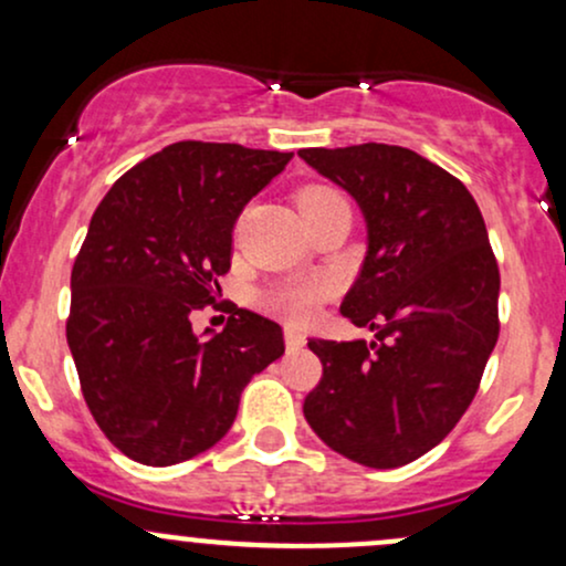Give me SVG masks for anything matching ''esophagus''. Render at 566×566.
<instances>
[{
	"label": "esophagus",
	"mask_w": 566,
	"mask_h": 566,
	"mask_svg": "<svg viewBox=\"0 0 566 566\" xmlns=\"http://www.w3.org/2000/svg\"><path fill=\"white\" fill-rule=\"evenodd\" d=\"M284 340H287V348H303L305 346V335L297 327H292V324L284 327Z\"/></svg>",
	"instance_id": "obj_1"
}]
</instances>
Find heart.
I'll return each mask as SVG.
<instances>
[{"label":"heart","mask_w":566,"mask_h":566,"mask_svg":"<svg viewBox=\"0 0 566 566\" xmlns=\"http://www.w3.org/2000/svg\"><path fill=\"white\" fill-rule=\"evenodd\" d=\"M343 199L340 193L333 191L327 186H308L301 191V210H311V207L324 205V201ZM327 292V282L324 279H301V282H287L279 284L276 290L269 292L265 303L269 308H274L276 314L290 316V319H308L316 311V303Z\"/></svg>","instance_id":"1"}]
</instances>
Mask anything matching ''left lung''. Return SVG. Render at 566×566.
Returning a JSON list of instances; mask_svg holds the SVG:
<instances>
[{"mask_svg": "<svg viewBox=\"0 0 566 566\" xmlns=\"http://www.w3.org/2000/svg\"><path fill=\"white\" fill-rule=\"evenodd\" d=\"M359 205L367 255L340 314L375 340H322L303 415L329 450L399 469L439 444L476 396L497 343L500 271L469 188L386 143L303 148Z\"/></svg>", "mask_w": 566, "mask_h": 566, "instance_id": "1", "label": "left lung"}]
</instances>
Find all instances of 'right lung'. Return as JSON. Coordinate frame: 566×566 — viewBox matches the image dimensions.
I'll list each match as a JSON object with an SVG mask.
<instances>
[{
  "instance_id": "1",
  "label": "right lung",
  "mask_w": 566,
  "mask_h": 566,
  "mask_svg": "<svg viewBox=\"0 0 566 566\" xmlns=\"http://www.w3.org/2000/svg\"><path fill=\"white\" fill-rule=\"evenodd\" d=\"M290 159L180 140L97 205L71 271L66 340L95 423L135 463L161 469L216 447L252 375L284 354L282 327L255 311L201 335L191 314L216 303L239 212Z\"/></svg>"
}]
</instances>
